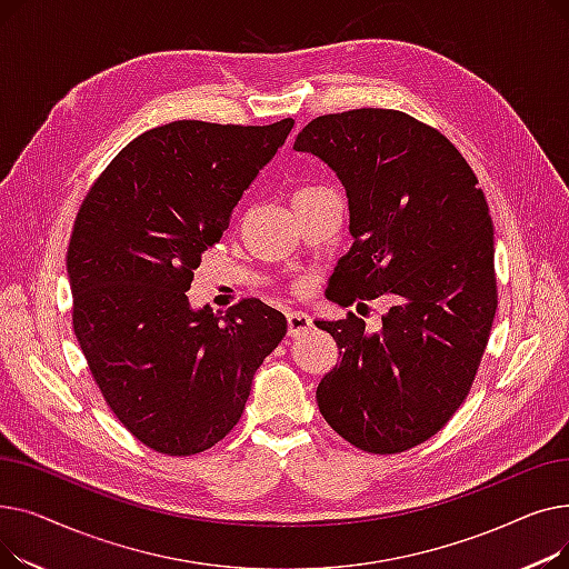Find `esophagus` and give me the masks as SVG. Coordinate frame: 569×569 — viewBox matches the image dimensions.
Masks as SVG:
<instances>
[{
  "mask_svg": "<svg viewBox=\"0 0 569 569\" xmlns=\"http://www.w3.org/2000/svg\"><path fill=\"white\" fill-rule=\"evenodd\" d=\"M286 322H288V337H300V335H307L311 327H313V320L311 316L302 313V311H288L286 313Z\"/></svg>",
  "mask_w": 569,
  "mask_h": 569,
  "instance_id": "34e87169",
  "label": "esophagus"
}]
</instances>
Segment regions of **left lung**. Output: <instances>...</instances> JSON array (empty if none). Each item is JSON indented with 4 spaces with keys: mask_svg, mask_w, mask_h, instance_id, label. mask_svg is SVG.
<instances>
[{
    "mask_svg": "<svg viewBox=\"0 0 569 569\" xmlns=\"http://www.w3.org/2000/svg\"><path fill=\"white\" fill-rule=\"evenodd\" d=\"M295 149L330 166L348 196L355 242L327 300L395 302L373 335L355 313L316 320L341 355L318 408L360 450L406 452L450 422L482 362L498 307L487 198L459 149L399 110L316 117Z\"/></svg>",
    "mask_w": 569,
    "mask_h": 569,
    "instance_id": "left-lung-1",
    "label": "left lung"
}]
</instances>
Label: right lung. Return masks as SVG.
I'll return each instance as SVG.
<instances>
[{"mask_svg":"<svg viewBox=\"0 0 569 569\" xmlns=\"http://www.w3.org/2000/svg\"><path fill=\"white\" fill-rule=\"evenodd\" d=\"M292 124L149 129L78 209L67 253L73 332L117 420L154 452L189 457L223 440L286 337V316L256 297L221 316L191 309L187 290Z\"/></svg>","mask_w":569,"mask_h":569,"instance_id":"add662e5","label":"right lung"}]
</instances>
